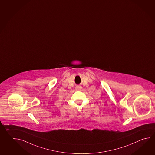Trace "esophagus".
Returning <instances> with one entry per match:
<instances>
[{
	"instance_id": "1",
	"label": "esophagus",
	"mask_w": 155,
	"mask_h": 155,
	"mask_svg": "<svg viewBox=\"0 0 155 155\" xmlns=\"http://www.w3.org/2000/svg\"><path fill=\"white\" fill-rule=\"evenodd\" d=\"M82 89V87L80 86V85H77L76 87V91H81Z\"/></svg>"
}]
</instances>
